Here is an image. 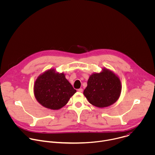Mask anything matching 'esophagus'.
I'll return each mask as SVG.
<instances>
[{
    "mask_svg": "<svg viewBox=\"0 0 155 155\" xmlns=\"http://www.w3.org/2000/svg\"><path fill=\"white\" fill-rule=\"evenodd\" d=\"M78 91L80 92V93H81V92H83V89H82V88H80V89L78 90Z\"/></svg>",
    "mask_w": 155,
    "mask_h": 155,
    "instance_id": "esophagus-1",
    "label": "esophagus"
}]
</instances>
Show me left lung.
Instances as JSON below:
<instances>
[{
	"label": "left lung",
	"instance_id": "8db88e82",
	"mask_svg": "<svg viewBox=\"0 0 155 155\" xmlns=\"http://www.w3.org/2000/svg\"><path fill=\"white\" fill-rule=\"evenodd\" d=\"M121 83L112 71L103 68L100 73H94L87 80L83 94L89 102L99 108L114 104L119 99Z\"/></svg>",
	"mask_w": 155,
	"mask_h": 155
}]
</instances>
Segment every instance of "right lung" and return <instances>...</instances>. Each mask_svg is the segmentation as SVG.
Wrapping results in <instances>:
<instances>
[{"label":"right lung","mask_w":155,"mask_h":155,"mask_svg":"<svg viewBox=\"0 0 155 155\" xmlns=\"http://www.w3.org/2000/svg\"><path fill=\"white\" fill-rule=\"evenodd\" d=\"M77 92L63 73L51 69L40 75L34 85L35 99L42 106L59 110Z\"/></svg>","instance_id":"1"}]
</instances>
